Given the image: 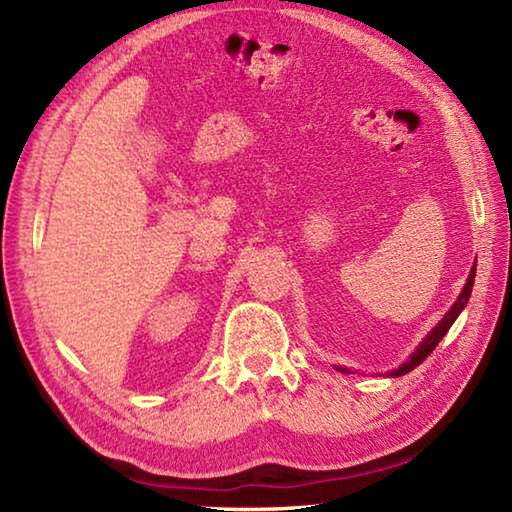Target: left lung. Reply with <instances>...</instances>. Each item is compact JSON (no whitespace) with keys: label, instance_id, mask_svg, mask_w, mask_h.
<instances>
[{"label":"left lung","instance_id":"1","mask_svg":"<svg viewBox=\"0 0 512 512\" xmlns=\"http://www.w3.org/2000/svg\"><path fill=\"white\" fill-rule=\"evenodd\" d=\"M474 273H476V268H472L470 277H467V284L463 287V293H461V296H458V300L454 302V307L449 309L447 314H445V318L440 320V323L431 329V334L420 343V348L411 354V359L406 361L404 366H400V368L391 372L393 377H400V375H406V372H411L415 366H420V363H422L424 359H427L433 350H436V345H438L440 341H443V336L449 332V327L454 325V320L458 318V314H461L463 307L467 305V300H470V293H472V287H474ZM339 370L345 372L343 368H339Z\"/></svg>","mask_w":512,"mask_h":512}]
</instances>
